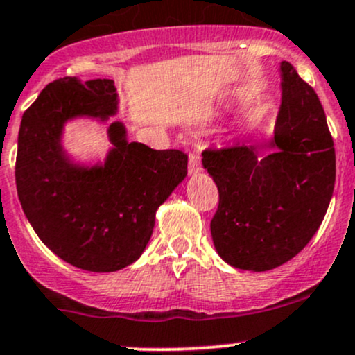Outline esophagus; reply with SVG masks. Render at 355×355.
<instances>
[{
    "label": "esophagus",
    "mask_w": 355,
    "mask_h": 355,
    "mask_svg": "<svg viewBox=\"0 0 355 355\" xmlns=\"http://www.w3.org/2000/svg\"><path fill=\"white\" fill-rule=\"evenodd\" d=\"M201 157L199 153H189V162H188V171L189 174H198L201 173Z\"/></svg>",
    "instance_id": "esophagus-1"
}]
</instances>
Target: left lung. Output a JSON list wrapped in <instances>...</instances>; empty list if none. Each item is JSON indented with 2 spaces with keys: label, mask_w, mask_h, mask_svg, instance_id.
I'll use <instances>...</instances> for the list:
<instances>
[{
  "label": "left lung",
  "mask_w": 355,
  "mask_h": 355,
  "mask_svg": "<svg viewBox=\"0 0 355 355\" xmlns=\"http://www.w3.org/2000/svg\"><path fill=\"white\" fill-rule=\"evenodd\" d=\"M280 75L272 137L202 153L220 193L211 220L214 248L226 263L250 272L277 268L305 248L336 184V149L315 90L288 62L280 63Z\"/></svg>",
  "instance_id": "1"
}]
</instances>
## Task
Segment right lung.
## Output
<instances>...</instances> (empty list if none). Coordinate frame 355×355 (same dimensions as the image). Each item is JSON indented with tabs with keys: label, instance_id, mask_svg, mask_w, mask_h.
Wrapping results in <instances>:
<instances>
[{
	"label": "right lung",
	"instance_id": "obj_1",
	"mask_svg": "<svg viewBox=\"0 0 355 355\" xmlns=\"http://www.w3.org/2000/svg\"><path fill=\"white\" fill-rule=\"evenodd\" d=\"M117 112L114 80L63 77L23 114L18 134L15 178L28 221L63 261L95 273L117 272L141 257L157 208L188 174L182 150L129 142L122 122L109 125L105 161H71L62 144L67 122H107Z\"/></svg>",
	"mask_w": 355,
	"mask_h": 355
}]
</instances>
